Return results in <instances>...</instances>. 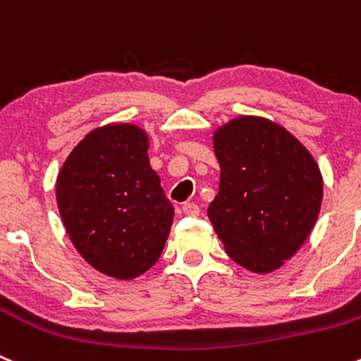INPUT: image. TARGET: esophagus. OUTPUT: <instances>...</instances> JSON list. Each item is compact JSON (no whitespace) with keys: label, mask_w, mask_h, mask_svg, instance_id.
<instances>
[{"label":"esophagus","mask_w":361,"mask_h":361,"mask_svg":"<svg viewBox=\"0 0 361 361\" xmlns=\"http://www.w3.org/2000/svg\"><path fill=\"white\" fill-rule=\"evenodd\" d=\"M181 210H183L185 215H188V217H196V215H200V207L194 203H185L183 207H181Z\"/></svg>","instance_id":"esophagus-1"}]
</instances>
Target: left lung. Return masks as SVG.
Wrapping results in <instances>:
<instances>
[{"label":"left lung","instance_id":"left-lung-1","mask_svg":"<svg viewBox=\"0 0 361 361\" xmlns=\"http://www.w3.org/2000/svg\"><path fill=\"white\" fill-rule=\"evenodd\" d=\"M221 183L208 219L231 260L271 272L295 255L319 217L322 176L285 128L238 117L214 135Z\"/></svg>","mask_w":361,"mask_h":361}]
</instances>
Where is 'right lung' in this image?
<instances>
[{
    "instance_id": "1",
    "label": "right lung",
    "mask_w": 361,
    "mask_h": 361,
    "mask_svg": "<svg viewBox=\"0 0 361 361\" xmlns=\"http://www.w3.org/2000/svg\"><path fill=\"white\" fill-rule=\"evenodd\" d=\"M133 124L90 131L56 178V203L78 252L103 274L133 279L153 267L169 237L174 207Z\"/></svg>"
}]
</instances>
